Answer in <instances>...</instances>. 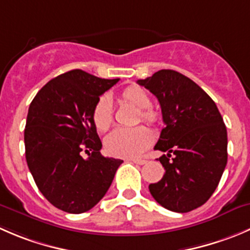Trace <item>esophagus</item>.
I'll return each mask as SVG.
<instances>
[{"label": "esophagus", "mask_w": 250, "mask_h": 250, "mask_svg": "<svg viewBox=\"0 0 250 250\" xmlns=\"http://www.w3.org/2000/svg\"><path fill=\"white\" fill-rule=\"evenodd\" d=\"M130 161H133V162H134V164H137V165L146 164V160H144V159H132V160H130Z\"/></svg>", "instance_id": "1"}]
</instances>
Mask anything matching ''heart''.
Here are the masks:
<instances>
[{
	"label": "heart",
	"mask_w": 250,
	"mask_h": 250,
	"mask_svg": "<svg viewBox=\"0 0 250 250\" xmlns=\"http://www.w3.org/2000/svg\"><path fill=\"white\" fill-rule=\"evenodd\" d=\"M121 98L139 108L142 121L155 125L160 121L157 111L151 108L149 94L137 85L125 88ZM93 122L96 129L105 132L112 123V105L107 95L101 96L93 110ZM152 135L145 127L116 128L105 138V149L108 154L118 157H135L142 154L150 144Z\"/></svg>",
	"instance_id": "1"
}]
</instances>
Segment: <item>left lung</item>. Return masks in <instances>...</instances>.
Wrapping results in <instances>:
<instances>
[{
	"instance_id": "8db88e82",
	"label": "left lung",
	"mask_w": 250,
	"mask_h": 250,
	"mask_svg": "<svg viewBox=\"0 0 250 250\" xmlns=\"http://www.w3.org/2000/svg\"><path fill=\"white\" fill-rule=\"evenodd\" d=\"M139 85L154 94L161 106L165 128L154 149L165 174L149 190L165 209L188 212L209 200L227 164V130L211 98L192 79L161 69Z\"/></svg>"
}]
</instances>
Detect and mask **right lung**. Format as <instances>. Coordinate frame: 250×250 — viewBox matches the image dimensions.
Instances as JSON below:
<instances>
[{
	"mask_svg": "<svg viewBox=\"0 0 250 250\" xmlns=\"http://www.w3.org/2000/svg\"><path fill=\"white\" fill-rule=\"evenodd\" d=\"M120 79L82 69L51 79L29 106L25 159L43 197L57 209L82 214L104 198L122 160L105 157L93 122L95 104ZM88 152L83 159L80 152Z\"/></svg>",
	"mask_w": 250,
	"mask_h": 250,
	"instance_id": "add662e5",
	"label": "right lung"
}]
</instances>
